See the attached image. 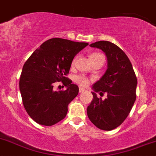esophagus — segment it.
<instances>
[{"label":"esophagus","mask_w":156,"mask_h":156,"mask_svg":"<svg viewBox=\"0 0 156 156\" xmlns=\"http://www.w3.org/2000/svg\"><path fill=\"white\" fill-rule=\"evenodd\" d=\"M84 91H85L84 89H83V88H81V87H80V88H79V93H82V92H83Z\"/></svg>","instance_id":"esophagus-1"}]
</instances>
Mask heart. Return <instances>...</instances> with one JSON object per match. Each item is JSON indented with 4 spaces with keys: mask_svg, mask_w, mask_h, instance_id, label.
I'll return each mask as SVG.
<instances>
[{
    "mask_svg": "<svg viewBox=\"0 0 156 156\" xmlns=\"http://www.w3.org/2000/svg\"><path fill=\"white\" fill-rule=\"evenodd\" d=\"M101 55H101V53H92V54L90 55V58H95V57H98V56H101ZM77 60V57H75L74 59H73V62H72V64H74L75 63V61H76ZM75 81L78 84H79L80 86L81 87H87L89 84H90V79H89L88 78H87V77L85 76H83V75H78V76H76L75 78Z\"/></svg>",
    "mask_w": 156,
    "mask_h": 156,
    "instance_id": "heart-1",
    "label": "heart"
}]
</instances>
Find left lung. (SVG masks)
Returning <instances> with one entry per match:
<instances>
[{"mask_svg": "<svg viewBox=\"0 0 156 156\" xmlns=\"http://www.w3.org/2000/svg\"><path fill=\"white\" fill-rule=\"evenodd\" d=\"M101 49L107 58V69L92 87L93 99L87 107V115L92 124L102 130L109 131L121 125L136 101L137 78L133 66L124 51L107 41L90 44ZM96 92L107 94L104 100Z\"/></svg>", "mask_w": 156, "mask_h": 156, "instance_id": "obj_1", "label": "left lung"}]
</instances>
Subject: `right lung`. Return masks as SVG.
<instances>
[{
    "mask_svg": "<svg viewBox=\"0 0 156 156\" xmlns=\"http://www.w3.org/2000/svg\"><path fill=\"white\" fill-rule=\"evenodd\" d=\"M88 43L51 38L44 42L23 66L19 87L24 108L35 122L52 126L66 117L69 104L78 94V87L66 77L73 58ZM68 87L58 92L53 83Z\"/></svg>",
    "mask_w": 156,
    "mask_h": 156,
    "instance_id": "add662e5",
    "label": "right lung"
}]
</instances>
